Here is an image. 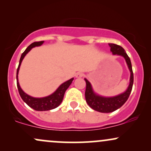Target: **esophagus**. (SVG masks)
Returning <instances> with one entry per match:
<instances>
[{
    "label": "esophagus",
    "instance_id": "34e87169",
    "mask_svg": "<svg viewBox=\"0 0 151 151\" xmlns=\"http://www.w3.org/2000/svg\"><path fill=\"white\" fill-rule=\"evenodd\" d=\"M83 76H84V74H83L82 72H77V73L76 74L75 77L77 78H81V77H82Z\"/></svg>",
    "mask_w": 151,
    "mask_h": 151
}]
</instances>
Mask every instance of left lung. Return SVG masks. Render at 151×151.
I'll return each mask as SVG.
<instances>
[{"instance_id": "left-lung-1", "label": "left lung", "mask_w": 151, "mask_h": 151, "mask_svg": "<svg viewBox=\"0 0 151 151\" xmlns=\"http://www.w3.org/2000/svg\"><path fill=\"white\" fill-rule=\"evenodd\" d=\"M109 45L111 47V52L113 55H119L125 59L131 74H130L129 85L126 91L114 96H104L96 93L93 91L91 83L86 78H84L86 84L85 91L86 103L93 110L101 112V113H111V112H113L114 111L117 110L118 109L121 108L129 99L133 84L132 65H131V60L126 54L125 50L122 47L118 45L112 44V43H110Z\"/></svg>"}]
</instances>
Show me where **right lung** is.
<instances>
[{"instance_id": "obj_1", "label": "right lung", "mask_w": 151, "mask_h": 151, "mask_svg": "<svg viewBox=\"0 0 151 151\" xmlns=\"http://www.w3.org/2000/svg\"><path fill=\"white\" fill-rule=\"evenodd\" d=\"M43 43H44V41L35 42L30 45L26 48V50L23 52V53L21 55V57H20L18 67V69H17L16 75L17 86H18V91L20 95V97L22 98V99L23 100L24 102H25L29 106L31 107L32 109H35V111H50L59 106L60 105V104L62 103V100H63L64 95H65L66 90L68 89L69 86H70L71 84H72V81L74 80V78H72V79L66 81L65 82L62 83L61 85L56 89V91H55V92H53L52 94L49 95V96H45V97H32V96H31L30 95L27 94L25 92H24L23 90H22L21 89V87H20L18 81V72L19 70H20V65H21V62L24 58L25 57V55L32 50V48L35 47L41 46Z\"/></svg>"}]
</instances>
